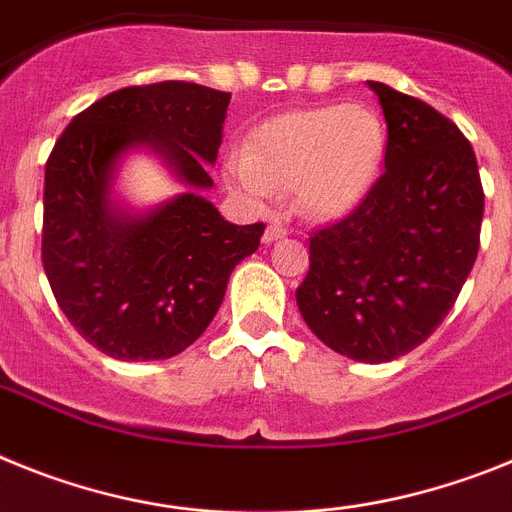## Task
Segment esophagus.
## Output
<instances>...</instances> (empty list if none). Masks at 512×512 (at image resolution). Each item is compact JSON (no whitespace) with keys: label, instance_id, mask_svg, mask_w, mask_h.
Segmentation results:
<instances>
[{"label":"esophagus","instance_id":"obj_1","mask_svg":"<svg viewBox=\"0 0 512 512\" xmlns=\"http://www.w3.org/2000/svg\"><path fill=\"white\" fill-rule=\"evenodd\" d=\"M288 234V229L283 224H270L268 229H265V237H262V242L265 244H273L278 242V239H283Z\"/></svg>","mask_w":512,"mask_h":512}]
</instances>
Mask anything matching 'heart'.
Segmentation results:
<instances>
[{
    "instance_id": "obj_1",
    "label": "heart",
    "mask_w": 512,
    "mask_h": 512,
    "mask_svg": "<svg viewBox=\"0 0 512 512\" xmlns=\"http://www.w3.org/2000/svg\"><path fill=\"white\" fill-rule=\"evenodd\" d=\"M386 157L381 115L361 102L281 113L252 128L231 151L224 177L231 193L265 211L291 190L311 219H342L371 195Z\"/></svg>"
}]
</instances>
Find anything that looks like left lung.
Segmentation results:
<instances>
[{
	"label": "left lung",
	"mask_w": 512,
	"mask_h": 512,
	"mask_svg": "<svg viewBox=\"0 0 512 512\" xmlns=\"http://www.w3.org/2000/svg\"><path fill=\"white\" fill-rule=\"evenodd\" d=\"M386 121L384 175L348 219L309 239L296 304L335 353L386 363L428 340L479 252L484 193L464 133L428 102L368 82Z\"/></svg>",
	"instance_id": "left-lung-1"
}]
</instances>
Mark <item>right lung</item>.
I'll use <instances>...</instances> for the list:
<instances>
[{"mask_svg":"<svg viewBox=\"0 0 512 512\" xmlns=\"http://www.w3.org/2000/svg\"><path fill=\"white\" fill-rule=\"evenodd\" d=\"M229 92L159 82L110 92L66 126L46 162L43 270L74 330L118 361H164L206 332L231 270L265 226L224 221L213 188ZM149 150L186 193L133 212L114 201L122 159Z\"/></svg>","mask_w":512,"mask_h":512,"instance_id":"right-lung-1","label":"right lung"}]
</instances>
